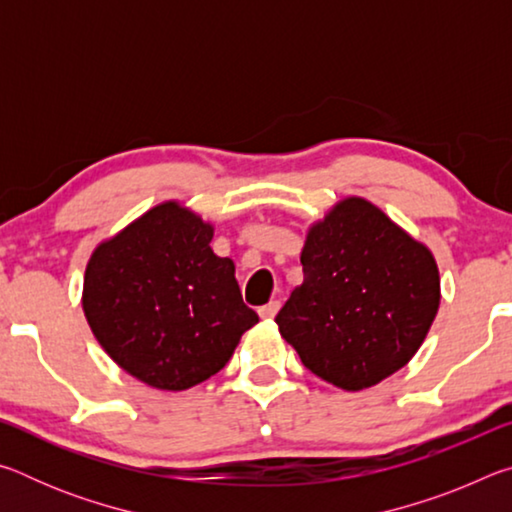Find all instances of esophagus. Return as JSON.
I'll return each instance as SVG.
<instances>
[{
  "mask_svg": "<svg viewBox=\"0 0 512 512\" xmlns=\"http://www.w3.org/2000/svg\"><path fill=\"white\" fill-rule=\"evenodd\" d=\"M277 311H280V300H271V302H268V305L259 307V316L266 318V320H271V318H275Z\"/></svg>",
  "mask_w": 512,
  "mask_h": 512,
  "instance_id": "obj_1",
  "label": "esophagus"
}]
</instances>
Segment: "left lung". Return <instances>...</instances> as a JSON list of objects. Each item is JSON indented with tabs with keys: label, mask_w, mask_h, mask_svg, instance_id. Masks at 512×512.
I'll return each mask as SVG.
<instances>
[{
	"label": "left lung",
	"mask_w": 512,
	"mask_h": 512,
	"mask_svg": "<svg viewBox=\"0 0 512 512\" xmlns=\"http://www.w3.org/2000/svg\"><path fill=\"white\" fill-rule=\"evenodd\" d=\"M302 280L275 323L305 366L361 391L409 363L440 305L436 259L363 198L311 225Z\"/></svg>",
	"instance_id": "1"
}]
</instances>
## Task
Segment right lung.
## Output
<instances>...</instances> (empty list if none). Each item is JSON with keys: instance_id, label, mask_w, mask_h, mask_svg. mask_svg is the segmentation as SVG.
<instances>
[{"instance_id": "obj_1", "label": "right lung", "mask_w": 512, "mask_h": 512, "mask_svg": "<svg viewBox=\"0 0 512 512\" xmlns=\"http://www.w3.org/2000/svg\"><path fill=\"white\" fill-rule=\"evenodd\" d=\"M212 235L201 216L162 203L103 241L85 268L83 311L101 348L160 391L216 375L259 323Z\"/></svg>"}]
</instances>
